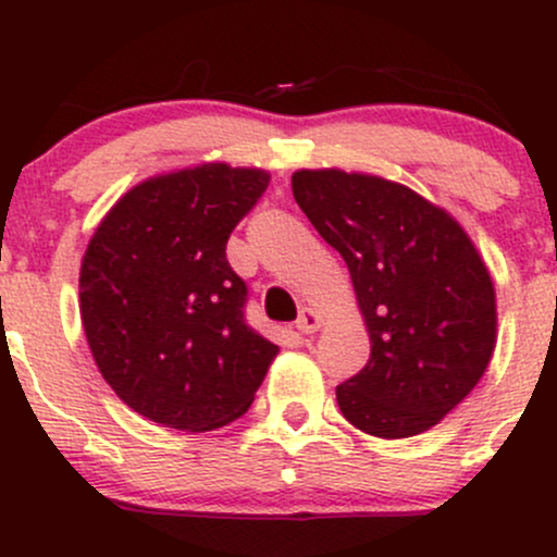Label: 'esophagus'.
<instances>
[{
    "label": "esophagus",
    "mask_w": 557,
    "mask_h": 557,
    "mask_svg": "<svg viewBox=\"0 0 557 557\" xmlns=\"http://www.w3.org/2000/svg\"><path fill=\"white\" fill-rule=\"evenodd\" d=\"M296 327L298 332H304V335H314V332L322 327V317H319V311L314 309H304L296 319Z\"/></svg>",
    "instance_id": "obj_1"
}]
</instances>
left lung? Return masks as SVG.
<instances>
[{
	"instance_id": "obj_1",
	"label": "left lung",
	"mask_w": 557,
	"mask_h": 557,
	"mask_svg": "<svg viewBox=\"0 0 557 557\" xmlns=\"http://www.w3.org/2000/svg\"><path fill=\"white\" fill-rule=\"evenodd\" d=\"M293 196L348 264L372 354L337 385L343 417L413 437L461 403L495 350V287L463 227L385 177L298 170Z\"/></svg>"
}]
</instances>
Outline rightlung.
Segmentation results:
<instances>
[{
	"instance_id": "1",
	"label": "right lung",
	"mask_w": 557,
	"mask_h": 557,
	"mask_svg": "<svg viewBox=\"0 0 557 557\" xmlns=\"http://www.w3.org/2000/svg\"><path fill=\"white\" fill-rule=\"evenodd\" d=\"M270 185L264 170L201 164L136 185L96 227L81 319L117 398L162 426L209 432L251 406L277 345L246 322L225 246Z\"/></svg>"
}]
</instances>
